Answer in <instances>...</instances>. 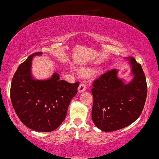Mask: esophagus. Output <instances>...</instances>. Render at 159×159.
Instances as JSON below:
<instances>
[{"label":"esophagus","mask_w":159,"mask_h":159,"mask_svg":"<svg viewBox=\"0 0 159 159\" xmlns=\"http://www.w3.org/2000/svg\"><path fill=\"white\" fill-rule=\"evenodd\" d=\"M86 89V85L85 83H81V84H80L79 88H78V90H79V93H83L84 92Z\"/></svg>","instance_id":"obj_1"}]
</instances>
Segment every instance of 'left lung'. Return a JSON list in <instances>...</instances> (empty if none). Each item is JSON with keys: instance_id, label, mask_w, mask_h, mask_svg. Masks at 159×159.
Masks as SVG:
<instances>
[{"instance_id": "obj_1", "label": "left lung", "mask_w": 159, "mask_h": 159, "mask_svg": "<svg viewBox=\"0 0 159 159\" xmlns=\"http://www.w3.org/2000/svg\"><path fill=\"white\" fill-rule=\"evenodd\" d=\"M126 59L134 76L130 82L125 83L118 77L117 70L114 69L102 74L93 83L92 119L102 131L118 130L132 124L144 108L147 85L143 69L134 58Z\"/></svg>"}]
</instances>
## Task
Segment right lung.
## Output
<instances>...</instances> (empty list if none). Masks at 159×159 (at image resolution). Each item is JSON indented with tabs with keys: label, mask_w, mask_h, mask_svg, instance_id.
Here are the masks:
<instances>
[{
	"label": "right lung",
	"mask_w": 159,
	"mask_h": 159,
	"mask_svg": "<svg viewBox=\"0 0 159 159\" xmlns=\"http://www.w3.org/2000/svg\"><path fill=\"white\" fill-rule=\"evenodd\" d=\"M37 52L19 66L13 76L10 99L17 116L26 127L39 132H51L65 119L79 82L69 83L54 73L48 80H36L31 75V61Z\"/></svg>",
	"instance_id": "obj_1"
}]
</instances>
